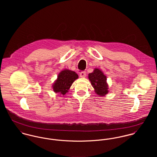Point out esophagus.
<instances>
[{"label":"esophagus","instance_id":"esophagus-1","mask_svg":"<svg viewBox=\"0 0 157 157\" xmlns=\"http://www.w3.org/2000/svg\"><path fill=\"white\" fill-rule=\"evenodd\" d=\"M86 75V73L85 71L81 72L80 73V76L81 77H85Z\"/></svg>","mask_w":157,"mask_h":157}]
</instances>
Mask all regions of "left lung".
Returning a JSON list of instances; mask_svg holds the SVG:
<instances>
[{"mask_svg":"<svg viewBox=\"0 0 157 157\" xmlns=\"http://www.w3.org/2000/svg\"><path fill=\"white\" fill-rule=\"evenodd\" d=\"M88 77L93 88L98 95H105L108 92L106 77L100 69H94L93 72L89 74Z\"/></svg>","mask_w":157,"mask_h":157,"instance_id":"left-lung-1","label":"left lung"}]
</instances>
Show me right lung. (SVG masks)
Segmentation results:
<instances>
[{"label":"right lung","instance_id":"obj_1","mask_svg":"<svg viewBox=\"0 0 157 157\" xmlns=\"http://www.w3.org/2000/svg\"><path fill=\"white\" fill-rule=\"evenodd\" d=\"M77 78L78 75L74 71L67 69L61 71L53 85L54 91L64 95Z\"/></svg>","mask_w":157,"mask_h":157}]
</instances>
